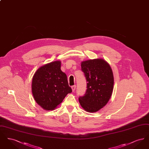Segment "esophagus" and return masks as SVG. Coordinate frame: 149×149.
<instances>
[{"mask_svg":"<svg viewBox=\"0 0 149 149\" xmlns=\"http://www.w3.org/2000/svg\"><path fill=\"white\" fill-rule=\"evenodd\" d=\"M71 89H72V92H74L75 91V89H76V85H73V86H71Z\"/></svg>","mask_w":149,"mask_h":149,"instance_id":"obj_1","label":"esophagus"}]
</instances>
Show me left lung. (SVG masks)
<instances>
[{"label":"left lung","instance_id":"8db88e82","mask_svg":"<svg viewBox=\"0 0 149 149\" xmlns=\"http://www.w3.org/2000/svg\"><path fill=\"white\" fill-rule=\"evenodd\" d=\"M81 70L86 80L85 94L79 98L83 108L88 112H96L105 106L113 89V72L109 64L102 58L81 62Z\"/></svg>","mask_w":149,"mask_h":149}]
</instances>
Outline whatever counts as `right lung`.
<instances>
[{
	"label": "right lung",
	"mask_w": 149,
	"mask_h": 149,
	"mask_svg": "<svg viewBox=\"0 0 149 149\" xmlns=\"http://www.w3.org/2000/svg\"><path fill=\"white\" fill-rule=\"evenodd\" d=\"M32 92L37 103L47 111L54 109L72 92L66 75L61 70V61L46 64L36 71L32 79Z\"/></svg>",
	"instance_id": "obj_1"
}]
</instances>
